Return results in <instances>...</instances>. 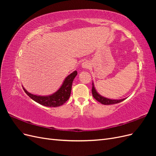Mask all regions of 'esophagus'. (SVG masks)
Segmentation results:
<instances>
[{"label": "esophagus", "mask_w": 156, "mask_h": 156, "mask_svg": "<svg viewBox=\"0 0 156 156\" xmlns=\"http://www.w3.org/2000/svg\"><path fill=\"white\" fill-rule=\"evenodd\" d=\"M90 63L88 62V61H84L82 63V67L83 68H85V69H88L90 67Z\"/></svg>", "instance_id": "34e87169"}]
</instances>
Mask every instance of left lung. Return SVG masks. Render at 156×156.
<instances>
[{"instance_id": "left-lung-1", "label": "left lung", "mask_w": 156, "mask_h": 156, "mask_svg": "<svg viewBox=\"0 0 156 156\" xmlns=\"http://www.w3.org/2000/svg\"><path fill=\"white\" fill-rule=\"evenodd\" d=\"M92 96L94 98V99L101 103V104L103 105H112V104H115V103H118L122 102V101H124L125 99H122V100H111V99H108L106 98L100 96L99 94L96 90L95 88H94V83H92Z\"/></svg>"}]
</instances>
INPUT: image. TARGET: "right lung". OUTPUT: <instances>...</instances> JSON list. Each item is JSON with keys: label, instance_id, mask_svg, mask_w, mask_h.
<instances>
[{"label": "right lung", "instance_id": "1", "mask_svg": "<svg viewBox=\"0 0 156 156\" xmlns=\"http://www.w3.org/2000/svg\"><path fill=\"white\" fill-rule=\"evenodd\" d=\"M77 75V71H75V72L69 75L65 79L62 85L60 87L58 90L50 96H36L28 92L24 88H23V90H24V91L28 96L36 102L38 103L39 104L46 107H59L60 105H62L69 99L71 94V90H72V83Z\"/></svg>", "mask_w": 156, "mask_h": 156}]
</instances>
